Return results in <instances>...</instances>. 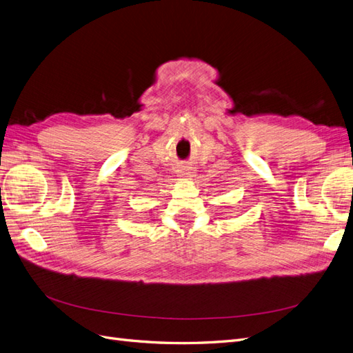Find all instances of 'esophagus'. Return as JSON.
I'll return each mask as SVG.
<instances>
[{"mask_svg":"<svg viewBox=\"0 0 353 353\" xmlns=\"http://www.w3.org/2000/svg\"><path fill=\"white\" fill-rule=\"evenodd\" d=\"M188 170H190V169H183V170H181V174H183V175H187V176H188V175H191V174L188 172Z\"/></svg>","mask_w":353,"mask_h":353,"instance_id":"34e87169","label":"esophagus"}]
</instances>
